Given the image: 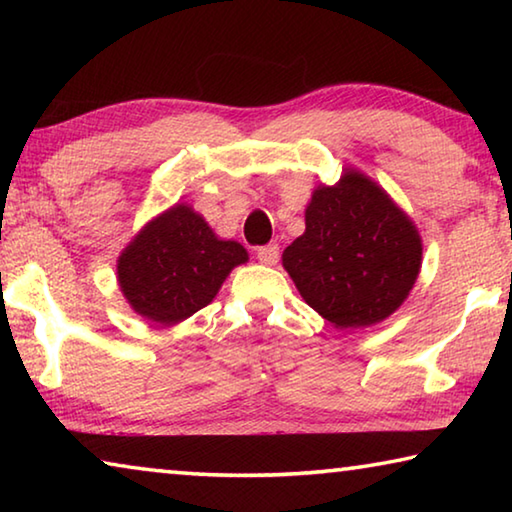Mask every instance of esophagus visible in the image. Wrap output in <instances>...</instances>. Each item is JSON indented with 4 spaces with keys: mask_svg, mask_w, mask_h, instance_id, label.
Listing matches in <instances>:
<instances>
[{
    "mask_svg": "<svg viewBox=\"0 0 512 512\" xmlns=\"http://www.w3.org/2000/svg\"><path fill=\"white\" fill-rule=\"evenodd\" d=\"M257 259L266 266H275L277 259H280V246L277 244H268L257 250Z\"/></svg>",
    "mask_w": 512,
    "mask_h": 512,
    "instance_id": "1",
    "label": "esophagus"
}]
</instances>
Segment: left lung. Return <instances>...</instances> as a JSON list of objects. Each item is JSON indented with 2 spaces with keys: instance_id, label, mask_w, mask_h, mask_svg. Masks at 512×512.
<instances>
[{
  "instance_id": "left-lung-1",
  "label": "left lung",
  "mask_w": 512,
  "mask_h": 512,
  "mask_svg": "<svg viewBox=\"0 0 512 512\" xmlns=\"http://www.w3.org/2000/svg\"><path fill=\"white\" fill-rule=\"evenodd\" d=\"M302 300L336 329L381 323L409 298L422 268L411 216L359 169L318 185L305 232L282 253Z\"/></svg>"
}]
</instances>
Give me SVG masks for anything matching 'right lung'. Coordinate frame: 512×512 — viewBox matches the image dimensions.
<instances>
[{
  "label": "right lung",
  "mask_w": 512,
  "mask_h": 512,
  "mask_svg": "<svg viewBox=\"0 0 512 512\" xmlns=\"http://www.w3.org/2000/svg\"><path fill=\"white\" fill-rule=\"evenodd\" d=\"M248 250L221 239L192 205L176 203L144 225L117 257V282L137 316L178 325L210 305Z\"/></svg>",
  "instance_id": "1"
}]
</instances>
